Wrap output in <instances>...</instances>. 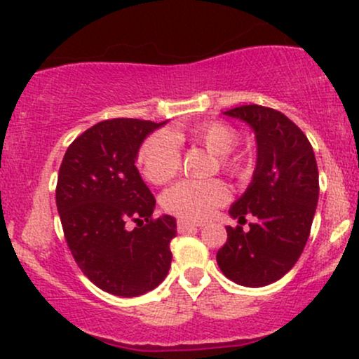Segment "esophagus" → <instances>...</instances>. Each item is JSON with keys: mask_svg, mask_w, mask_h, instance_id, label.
Here are the masks:
<instances>
[{"mask_svg": "<svg viewBox=\"0 0 359 359\" xmlns=\"http://www.w3.org/2000/svg\"><path fill=\"white\" fill-rule=\"evenodd\" d=\"M197 226L194 224L191 221H185V219H179L177 221V229H179V233H185V231H192V229H196Z\"/></svg>", "mask_w": 359, "mask_h": 359, "instance_id": "34e87169", "label": "esophagus"}]
</instances>
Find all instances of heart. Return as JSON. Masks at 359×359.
Listing matches in <instances>:
<instances>
[{
  "mask_svg": "<svg viewBox=\"0 0 359 359\" xmlns=\"http://www.w3.org/2000/svg\"><path fill=\"white\" fill-rule=\"evenodd\" d=\"M185 137L216 155L219 170L233 179H246L251 174L253 160L250 154L233 151L238 145L236 130L224 121H208L191 128L187 133H156L148 138L138 154L140 168L147 180L160 185L174 179L180 168L179 142ZM226 201L228 189L221 180H182L162 197L165 211L191 221L205 219Z\"/></svg>",
  "mask_w": 359,
  "mask_h": 359,
  "instance_id": "b5f03b06",
  "label": "heart"
}]
</instances>
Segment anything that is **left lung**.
<instances>
[{
    "mask_svg": "<svg viewBox=\"0 0 359 359\" xmlns=\"http://www.w3.org/2000/svg\"><path fill=\"white\" fill-rule=\"evenodd\" d=\"M253 128L258 156L253 180L229 209L241 226H228L217 251L222 273L245 287L277 282L297 263L311 234L319 172L304 131L277 109L246 104L226 111ZM248 213L257 217L243 230Z\"/></svg>",
    "mask_w": 359,
    "mask_h": 359,
    "instance_id": "1",
    "label": "left lung"
}]
</instances>
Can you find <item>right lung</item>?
Listing matches in <instances>:
<instances>
[{
	"label": "right lung",
	"instance_id": "1",
	"mask_svg": "<svg viewBox=\"0 0 359 359\" xmlns=\"http://www.w3.org/2000/svg\"><path fill=\"white\" fill-rule=\"evenodd\" d=\"M163 123L114 118L90 126L69 145L55 203L77 266L108 294L138 297L167 277L175 217L151 216L155 197L135 162L140 145ZM131 220L137 224L127 229Z\"/></svg>",
	"mask_w": 359,
	"mask_h": 359
}]
</instances>
